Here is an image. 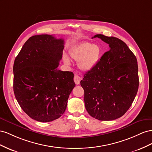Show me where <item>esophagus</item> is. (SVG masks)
I'll list each match as a JSON object with an SVG mask.
<instances>
[{
    "instance_id": "obj_1",
    "label": "esophagus",
    "mask_w": 152,
    "mask_h": 152,
    "mask_svg": "<svg viewBox=\"0 0 152 152\" xmlns=\"http://www.w3.org/2000/svg\"><path fill=\"white\" fill-rule=\"evenodd\" d=\"M74 81H75V83L76 85H79L80 83V81H81V77L78 76V75H75V77H74Z\"/></svg>"
}]
</instances>
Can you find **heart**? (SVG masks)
Instances as JSON below:
<instances>
[{"mask_svg": "<svg viewBox=\"0 0 152 152\" xmlns=\"http://www.w3.org/2000/svg\"><path fill=\"white\" fill-rule=\"evenodd\" d=\"M101 55L102 48L100 46L97 44H91L88 42L81 43L69 51L71 58L78 61L77 66L83 71L92 70L100 60ZM63 58L66 64H71L70 60L66 55H64Z\"/></svg>", "mask_w": 152, "mask_h": 152, "instance_id": "heart-1", "label": "heart"}]
</instances>
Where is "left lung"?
I'll return each mask as SVG.
<instances>
[{
	"label": "left lung",
	"mask_w": 152,
	"mask_h": 152,
	"mask_svg": "<svg viewBox=\"0 0 152 152\" xmlns=\"http://www.w3.org/2000/svg\"><path fill=\"white\" fill-rule=\"evenodd\" d=\"M109 45L98 64L84 75L80 83L85 92L86 110L102 121L122 116L131 106L139 87L136 56L127 45L115 37L97 34Z\"/></svg>",
	"instance_id": "8db88e82"
}]
</instances>
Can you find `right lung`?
Here are the masks:
<instances>
[{
  "instance_id": "right-lung-1",
  "label": "right lung",
  "mask_w": 152,
  "mask_h": 152,
  "mask_svg": "<svg viewBox=\"0 0 152 152\" xmlns=\"http://www.w3.org/2000/svg\"><path fill=\"white\" fill-rule=\"evenodd\" d=\"M64 41L42 34L30 37L15 60L13 90L23 111L30 118L48 122L66 110L75 86L74 74L57 69Z\"/></svg>"
}]
</instances>
